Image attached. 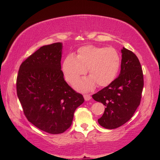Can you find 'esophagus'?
Returning <instances> with one entry per match:
<instances>
[{
  "label": "esophagus",
  "instance_id": "34e87169",
  "mask_svg": "<svg viewBox=\"0 0 160 160\" xmlns=\"http://www.w3.org/2000/svg\"><path fill=\"white\" fill-rule=\"evenodd\" d=\"M84 98L86 101H89V100H91V95H89V94H84Z\"/></svg>",
  "mask_w": 160,
  "mask_h": 160
}]
</instances>
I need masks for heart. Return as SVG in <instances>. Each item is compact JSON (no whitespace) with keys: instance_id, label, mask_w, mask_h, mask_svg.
<instances>
[{"instance_id":"1","label":"heart","mask_w":160,"mask_h":160,"mask_svg":"<svg viewBox=\"0 0 160 160\" xmlns=\"http://www.w3.org/2000/svg\"><path fill=\"white\" fill-rule=\"evenodd\" d=\"M120 67V58L112 47L87 45L78 49L77 55L68 56L63 60L62 71L65 80L72 84L87 72L90 76L78 80L74 87L80 91L93 89L110 84L116 77Z\"/></svg>"}]
</instances>
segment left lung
I'll list each match as a JSON object with an SVG mask.
<instances>
[{
  "label": "left lung",
  "mask_w": 160,
  "mask_h": 160,
  "mask_svg": "<svg viewBox=\"0 0 160 160\" xmlns=\"http://www.w3.org/2000/svg\"><path fill=\"white\" fill-rule=\"evenodd\" d=\"M121 52L119 76L92 96L94 100L106 107L98 122L107 129L120 127L130 120L140 104L144 87L143 72L138 57L124 47Z\"/></svg>",
  "instance_id": "obj_1"
}]
</instances>
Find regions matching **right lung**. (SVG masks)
Returning <instances> with one entry per match:
<instances>
[{
    "label": "right lung",
    "mask_w": 160,
    "mask_h": 160,
    "mask_svg": "<svg viewBox=\"0 0 160 160\" xmlns=\"http://www.w3.org/2000/svg\"><path fill=\"white\" fill-rule=\"evenodd\" d=\"M62 43L42 46L21 64L17 96L29 122L51 134L62 133L84 102L82 95L68 85L61 70Z\"/></svg>",
    "instance_id": "obj_1"
}]
</instances>
